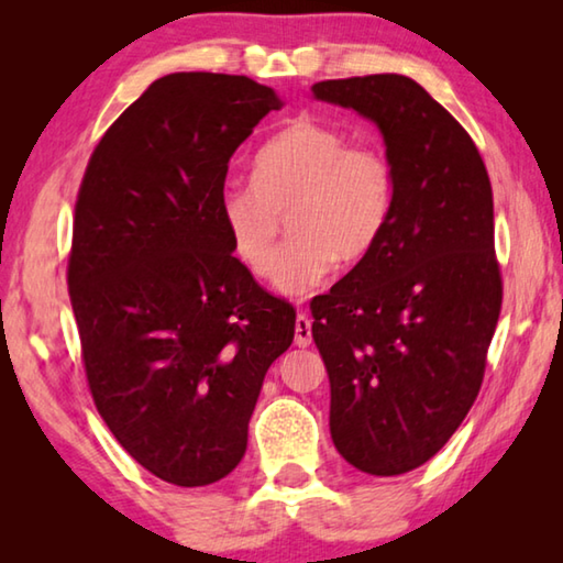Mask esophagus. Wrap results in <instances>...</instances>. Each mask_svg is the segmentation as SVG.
Here are the masks:
<instances>
[{
    "label": "esophagus",
    "mask_w": 563,
    "mask_h": 563,
    "mask_svg": "<svg viewBox=\"0 0 563 563\" xmlns=\"http://www.w3.org/2000/svg\"><path fill=\"white\" fill-rule=\"evenodd\" d=\"M310 342H312V320L305 316V312H298V318H295V345L308 347Z\"/></svg>",
    "instance_id": "obj_1"
}]
</instances>
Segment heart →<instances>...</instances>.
<instances>
[{
  "instance_id": "b5f03b06",
  "label": "heart",
  "mask_w": 563,
  "mask_h": 563,
  "mask_svg": "<svg viewBox=\"0 0 563 563\" xmlns=\"http://www.w3.org/2000/svg\"><path fill=\"white\" fill-rule=\"evenodd\" d=\"M255 184H228L221 218L228 241L255 278L305 295L377 245L395 198V168L383 148L347 144L330 123L298 119L255 154ZM294 238L277 258L284 216ZM279 265L275 266L274 263Z\"/></svg>"
}]
</instances>
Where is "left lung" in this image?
<instances>
[{"instance_id": "obj_1", "label": "left lung", "mask_w": 563, "mask_h": 563, "mask_svg": "<svg viewBox=\"0 0 563 563\" xmlns=\"http://www.w3.org/2000/svg\"><path fill=\"white\" fill-rule=\"evenodd\" d=\"M385 136L395 198L377 245L310 302L338 452L375 476L422 466L479 395L501 310L494 198L470 133L402 74L318 81Z\"/></svg>"}]
</instances>
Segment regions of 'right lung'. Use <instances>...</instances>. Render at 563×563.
<instances>
[{
  "label": "right lung",
  "mask_w": 563,
  "mask_h": 563,
  "mask_svg": "<svg viewBox=\"0 0 563 563\" xmlns=\"http://www.w3.org/2000/svg\"><path fill=\"white\" fill-rule=\"evenodd\" d=\"M280 107L247 76L168 74L107 129L76 196L66 283L89 393L176 487L235 470L295 335V308L235 258L221 218L228 161Z\"/></svg>",
  "instance_id": "obj_1"
}]
</instances>
